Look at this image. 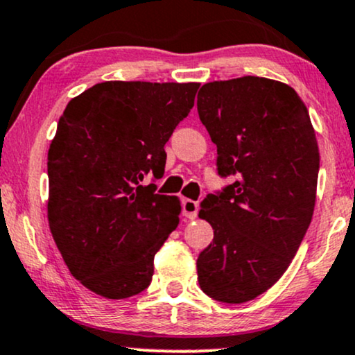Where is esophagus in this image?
<instances>
[{
	"label": "esophagus",
	"mask_w": 355,
	"mask_h": 355,
	"mask_svg": "<svg viewBox=\"0 0 355 355\" xmlns=\"http://www.w3.org/2000/svg\"><path fill=\"white\" fill-rule=\"evenodd\" d=\"M182 207H183V216H185V218L189 220L196 218V215H198V203H196L195 200H190V198L183 200Z\"/></svg>",
	"instance_id": "esophagus-1"
}]
</instances>
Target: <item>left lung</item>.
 <instances>
[{
	"label": "left lung",
	"mask_w": 355,
	"mask_h": 355,
	"mask_svg": "<svg viewBox=\"0 0 355 355\" xmlns=\"http://www.w3.org/2000/svg\"><path fill=\"white\" fill-rule=\"evenodd\" d=\"M200 121L218 153L221 177L238 175L203 200L198 216L213 243L196 259L200 288L241 304L271 288L291 264L313 218L319 147L293 87L245 76L213 80L196 97Z\"/></svg>",
	"instance_id": "obj_1"
}]
</instances>
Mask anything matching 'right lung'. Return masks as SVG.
Masks as SVG:
<instances>
[{
	"label": "right lung",
	"mask_w": 355,
	"mask_h": 355,
	"mask_svg": "<svg viewBox=\"0 0 355 355\" xmlns=\"http://www.w3.org/2000/svg\"><path fill=\"white\" fill-rule=\"evenodd\" d=\"M198 83L107 80L69 101L48 153V220L80 284L125 300L152 281L153 256L178 226L180 202L144 187L160 177L165 144Z\"/></svg>",
	"instance_id": "add662e5"
}]
</instances>
